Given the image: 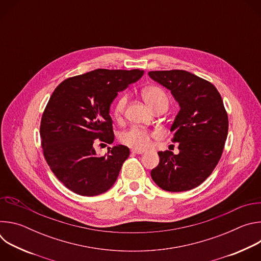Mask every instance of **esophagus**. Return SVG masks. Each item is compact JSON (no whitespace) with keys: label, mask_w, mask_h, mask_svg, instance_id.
<instances>
[{"label":"esophagus","mask_w":261,"mask_h":261,"mask_svg":"<svg viewBox=\"0 0 261 261\" xmlns=\"http://www.w3.org/2000/svg\"><path fill=\"white\" fill-rule=\"evenodd\" d=\"M131 152H132L133 154H138V155H141V154L144 153V151H142V150H135V148H133V150H131Z\"/></svg>","instance_id":"obj_1"}]
</instances>
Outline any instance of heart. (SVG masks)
Returning a JSON list of instances; mask_svg holds the SVG:
<instances>
[{
    "label": "heart",
    "instance_id": "heart-1",
    "mask_svg": "<svg viewBox=\"0 0 261 261\" xmlns=\"http://www.w3.org/2000/svg\"><path fill=\"white\" fill-rule=\"evenodd\" d=\"M142 96L152 109L160 104H168V98L165 92L161 88L156 86H150L143 89ZM127 95H122L118 98L114 107V116L117 119L122 118L127 105ZM152 136L153 135L150 131L140 127H132L121 133L120 140L123 144L135 148V150H144V148L150 145V140Z\"/></svg>",
    "mask_w": 261,
    "mask_h": 261
}]
</instances>
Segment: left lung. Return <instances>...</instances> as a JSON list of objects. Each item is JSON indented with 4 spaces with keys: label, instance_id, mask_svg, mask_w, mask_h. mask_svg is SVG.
Listing matches in <instances>:
<instances>
[{
    "label": "left lung",
    "instance_id": "obj_1",
    "mask_svg": "<svg viewBox=\"0 0 261 261\" xmlns=\"http://www.w3.org/2000/svg\"><path fill=\"white\" fill-rule=\"evenodd\" d=\"M148 75L171 92L180 108L170 128L179 153L159 152L151 176L165 191L191 190L210 176L223 153L228 133L224 104L214 85L188 71H150Z\"/></svg>",
    "mask_w": 261,
    "mask_h": 261
}]
</instances>
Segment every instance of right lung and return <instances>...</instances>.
I'll return each mask as SVG.
<instances>
[{"mask_svg": "<svg viewBox=\"0 0 261 261\" xmlns=\"http://www.w3.org/2000/svg\"><path fill=\"white\" fill-rule=\"evenodd\" d=\"M143 73L139 69H96L65 80L54 91L41 119L42 148L51 171L72 192L96 196L116 182L129 148L119 144L100 157L94 144L114 142L110 105L118 92Z\"/></svg>", "mask_w": 261, "mask_h": 261, "instance_id": "right-lung-1", "label": "right lung"}]
</instances>
